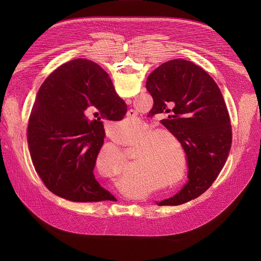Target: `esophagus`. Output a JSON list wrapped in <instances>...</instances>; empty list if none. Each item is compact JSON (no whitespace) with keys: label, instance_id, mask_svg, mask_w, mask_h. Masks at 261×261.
<instances>
[{"label":"esophagus","instance_id":"obj_1","mask_svg":"<svg viewBox=\"0 0 261 261\" xmlns=\"http://www.w3.org/2000/svg\"><path fill=\"white\" fill-rule=\"evenodd\" d=\"M130 111H132V110H130ZM129 115H130V117H131V114H129ZM132 117H133V116H132Z\"/></svg>","mask_w":261,"mask_h":261}]
</instances>
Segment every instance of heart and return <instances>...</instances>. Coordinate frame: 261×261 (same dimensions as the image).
Listing matches in <instances>:
<instances>
[{
  "label": "heart",
  "mask_w": 261,
  "mask_h": 261,
  "mask_svg": "<svg viewBox=\"0 0 261 261\" xmlns=\"http://www.w3.org/2000/svg\"><path fill=\"white\" fill-rule=\"evenodd\" d=\"M123 131H140L142 128V122L139 120L124 119L117 125ZM146 128L143 137H148L141 143L140 150L136 152L135 166L132 167L134 175H137V171L148 173L154 179H162L163 176H170L171 169L169 158L166 153V141H171L172 136L165 131H156Z\"/></svg>",
  "instance_id": "1"
}]
</instances>
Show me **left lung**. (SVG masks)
I'll return each instance as SVG.
<instances>
[{
  "label": "left lung",
  "mask_w": 261,
  "mask_h": 261,
  "mask_svg": "<svg viewBox=\"0 0 261 261\" xmlns=\"http://www.w3.org/2000/svg\"><path fill=\"white\" fill-rule=\"evenodd\" d=\"M145 88L154 99L152 111L172 115L161 124L179 141L187 156L188 181L158 205H178L204 193L224 166L231 146L228 111L215 81L194 63L175 59L148 75Z\"/></svg>",
  "instance_id": "obj_1"
}]
</instances>
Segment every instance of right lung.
Masks as SVG:
<instances>
[{
  "instance_id": "1",
  "label": "right lung",
  "mask_w": 261,
  "mask_h": 261,
  "mask_svg": "<svg viewBox=\"0 0 261 261\" xmlns=\"http://www.w3.org/2000/svg\"><path fill=\"white\" fill-rule=\"evenodd\" d=\"M126 113L98 64L76 59L56 69L37 94L28 126L31 158L46 188L74 202L116 200L93 172L105 136L99 115L121 121Z\"/></svg>"
}]
</instances>
